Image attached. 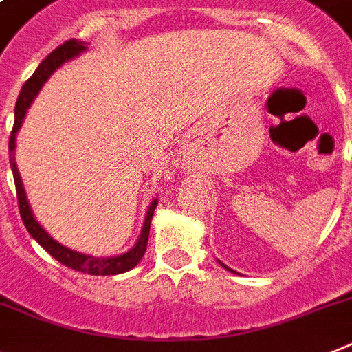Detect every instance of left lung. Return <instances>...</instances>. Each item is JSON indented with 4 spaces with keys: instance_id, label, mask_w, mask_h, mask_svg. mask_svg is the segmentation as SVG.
<instances>
[{
    "instance_id": "left-lung-1",
    "label": "left lung",
    "mask_w": 352,
    "mask_h": 352,
    "mask_svg": "<svg viewBox=\"0 0 352 352\" xmlns=\"http://www.w3.org/2000/svg\"><path fill=\"white\" fill-rule=\"evenodd\" d=\"M219 264H221V265H223V267L227 269V271H232V269H230V267H228V265H225V264H223V262H219Z\"/></svg>"
}]
</instances>
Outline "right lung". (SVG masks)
<instances>
[{"label":"right lung","mask_w":352,"mask_h":352,"mask_svg":"<svg viewBox=\"0 0 352 352\" xmlns=\"http://www.w3.org/2000/svg\"><path fill=\"white\" fill-rule=\"evenodd\" d=\"M87 51V45L85 42H79L76 38H70V41L63 42L62 45H58L53 53H49L47 56L42 60V63L38 65V69L35 70V74L23 85L19 94V99L15 102V120H14V129L10 133V140H8V151H10V168L12 173H14V182H15V191H17V201H19V212L21 218H23L24 227L30 232L33 239L41 244L42 248L49 253L51 256H54L58 262H62L63 265L70 269H76V271H81V273L94 274V276H109V274H120L133 269L134 265L142 261V256L146 252V243H148V232H151V221L152 216H154V210L157 207V198H154L148 210L145 214V223H143L142 234L138 237V243L134 244L133 248L129 250L124 255L118 256H108V258H100V256H90L85 255V253L74 252V250L67 248L63 244H60L58 241H54L47 232L42 228V225L35 219L32 212V207L28 204V198L24 193L23 180H21L19 170H17V164H15L14 151H15V134L21 129V124H23L24 117H26V111H28L30 104L33 102V99L36 97L38 90L42 88V85L49 79V76L53 74L54 70L60 65H63L65 62L72 60L74 56H78L79 53Z\"/></svg>","instance_id":"1"}]
</instances>
